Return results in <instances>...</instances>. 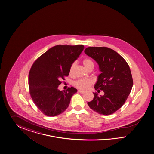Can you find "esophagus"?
<instances>
[{"label": "esophagus", "mask_w": 154, "mask_h": 154, "mask_svg": "<svg viewBox=\"0 0 154 154\" xmlns=\"http://www.w3.org/2000/svg\"><path fill=\"white\" fill-rule=\"evenodd\" d=\"M78 92H79V93L81 94L85 93V91H82V90H78Z\"/></svg>", "instance_id": "34e87169"}]
</instances>
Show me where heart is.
<instances>
[{
	"mask_svg": "<svg viewBox=\"0 0 154 154\" xmlns=\"http://www.w3.org/2000/svg\"><path fill=\"white\" fill-rule=\"evenodd\" d=\"M83 64L85 67L88 69H93L94 68V64L93 61L91 60L90 59L86 58L83 60ZM75 64L73 63L70 65L69 68V73L72 74L73 72V70L75 69ZM93 84V82L91 79H80L75 81L74 85L75 87L77 89H81L82 90H86L89 89V88Z\"/></svg>",
	"mask_w": 154,
	"mask_h": 154,
	"instance_id": "heart-1",
	"label": "heart"
}]
</instances>
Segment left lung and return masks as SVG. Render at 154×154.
<instances>
[{
    "label": "left lung",
    "mask_w": 154,
    "mask_h": 154,
    "mask_svg": "<svg viewBox=\"0 0 154 154\" xmlns=\"http://www.w3.org/2000/svg\"><path fill=\"white\" fill-rule=\"evenodd\" d=\"M84 52L97 62L102 73L94 88L104 93L100 97L93 93V99L88 104L99 114L111 115L124 105L131 93L133 81L130 67L121 55L108 47H89Z\"/></svg>",
    "instance_id": "1"
}]
</instances>
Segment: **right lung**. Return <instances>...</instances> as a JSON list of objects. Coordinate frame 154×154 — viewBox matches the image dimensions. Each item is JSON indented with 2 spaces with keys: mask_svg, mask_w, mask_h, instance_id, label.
Returning a JSON list of instances; mask_svg holds the SVG:
<instances>
[{
  "mask_svg": "<svg viewBox=\"0 0 154 154\" xmlns=\"http://www.w3.org/2000/svg\"><path fill=\"white\" fill-rule=\"evenodd\" d=\"M84 46L56 45L39 56L29 74L30 97L45 115L54 117L63 113L77 90L73 87L66 91L57 89L61 80L69 74L70 65L83 51Z\"/></svg>",
  "mask_w": 154,
  "mask_h": 154,
  "instance_id": "right-lung-1",
  "label": "right lung"
}]
</instances>
